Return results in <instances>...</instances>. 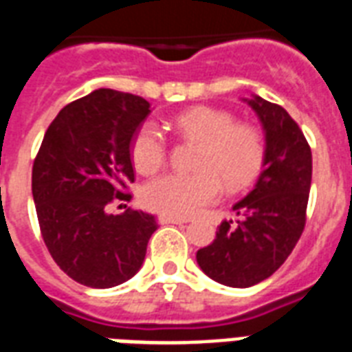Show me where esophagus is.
Segmentation results:
<instances>
[{"label": "esophagus", "mask_w": 352, "mask_h": 352, "mask_svg": "<svg viewBox=\"0 0 352 352\" xmlns=\"http://www.w3.org/2000/svg\"><path fill=\"white\" fill-rule=\"evenodd\" d=\"M158 223H175V225H181V223H188L186 218H177V216H166V214H160L158 216Z\"/></svg>", "instance_id": "esophagus-1"}]
</instances>
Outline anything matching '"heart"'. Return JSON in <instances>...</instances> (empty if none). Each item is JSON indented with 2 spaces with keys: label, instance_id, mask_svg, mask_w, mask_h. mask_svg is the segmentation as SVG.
<instances>
[{
  "label": "heart",
  "instance_id": "b5f03b06",
  "mask_svg": "<svg viewBox=\"0 0 352 352\" xmlns=\"http://www.w3.org/2000/svg\"><path fill=\"white\" fill-rule=\"evenodd\" d=\"M173 127L199 144L192 173H166L142 188L149 210L186 218L218 199L221 182L230 192L248 188L258 177L265 158L264 138L249 123H236L229 112L195 107L181 112ZM168 158V144L153 123H144L131 142V160L140 173H153Z\"/></svg>",
  "mask_w": 352,
  "mask_h": 352
}]
</instances>
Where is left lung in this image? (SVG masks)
I'll list each match as a JSON object with an SVG mask.
<instances>
[{"label":"left lung","instance_id":"1","mask_svg":"<svg viewBox=\"0 0 352 352\" xmlns=\"http://www.w3.org/2000/svg\"><path fill=\"white\" fill-rule=\"evenodd\" d=\"M248 103L265 131L264 170L232 206L236 223L223 221L216 240L197 251L201 270L232 288L262 283L284 264L305 230L312 182V151L294 118L258 96Z\"/></svg>","mask_w":352,"mask_h":352}]
</instances>
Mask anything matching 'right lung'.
Masks as SVG:
<instances>
[{"mask_svg": "<svg viewBox=\"0 0 352 352\" xmlns=\"http://www.w3.org/2000/svg\"><path fill=\"white\" fill-rule=\"evenodd\" d=\"M149 112L140 96L99 88L66 104L45 131L33 162V199L45 248L75 283L112 288L146 258L155 216L107 208L131 201V142Z\"/></svg>", "mask_w": 352, "mask_h": 352, "instance_id": "obj_1", "label": "right lung"}]
</instances>
